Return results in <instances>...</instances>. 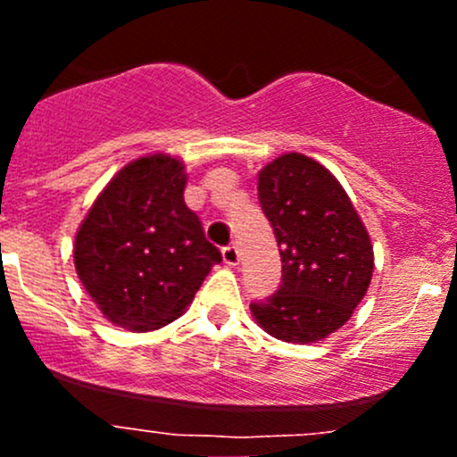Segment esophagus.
I'll return each mask as SVG.
<instances>
[{"label":"esophagus","instance_id":"34e87169","mask_svg":"<svg viewBox=\"0 0 457 457\" xmlns=\"http://www.w3.org/2000/svg\"><path fill=\"white\" fill-rule=\"evenodd\" d=\"M223 262H225V264H228V266H238V262H240L238 246H236V245L223 246Z\"/></svg>","mask_w":457,"mask_h":457}]
</instances>
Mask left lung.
Listing matches in <instances>:
<instances>
[{
  "label": "left lung",
  "mask_w": 457,
  "mask_h": 457,
  "mask_svg": "<svg viewBox=\"0 0 457 457\" xmlns=\"http://www.w3.org/2000/svg\"><path fill=\"white\" fill-rule=\"evenodd\" d=\"M258 197L279 246L281 283L251 313L281 342L316 344L363 301L374 272L370 234L337 178L298 152L260 171Z\"/></svg>",
  "instance_id": "8db88e82"
}]
</instances>
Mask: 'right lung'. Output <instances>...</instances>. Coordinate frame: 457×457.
I'll list each match as a JSON object with an SVG mask.
<instances>
[{
  "mask_svg": "<svg viewBox=\"0 0 457 457\" xmlns=\"http://www.w3.org/2000/svg\"><path fill=\"white\" fill-rule=\"evenodd\" d=\"M185 167L141 156L112 178L75 238V269L115 327L156 330L174 322L221 262L185 204Z\"/></svg>",
  "mask_w": 457,
  "mask_h": 457,
  "instance_id": "add662e5",
  "label": "right lung"
}]
</instances>
